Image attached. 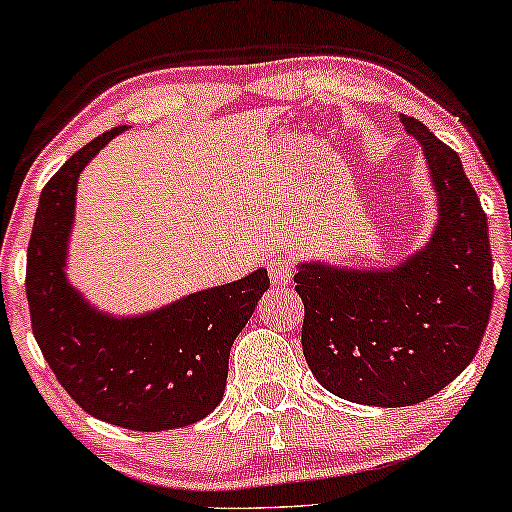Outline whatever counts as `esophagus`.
I'll return each mask as SVG.
<instances>
[{
	"label": "esophagus",
	"mask_w": 512,
	"mask_h": 512,
	"mask_svg": "<svg viewBox=\"0 0 512 512\" xmlns=\"http://www.w3.org/2000/svg\"><path fill=\"white\" fill-rule=\"evenodd\" d=\"M293 261L289 254H272L268 258V275L272 279V284L282 286V284H289L291 277H293Z\"/></svg>",
	"instance_id": "obj_1"
}]
</instances>
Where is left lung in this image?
<instances>
[{"label": "left lung", "mask_w": 512, "mask_h": 512, "mask_svg": "<svg viewBox=\"0 0 512 512\" xmlns=\"http://www.w3.org/2000/svg\"><path fill=\"white\" fill-rule=\"evenodd\" d=\"M422 146L438 219L429 242L391 268L298 263L303 354L319 384L345 401L405 408L464 373L494 300L487 216L450 146L401 114Z\"/></svg>", "instance_id": "left-lung-1"}]
</instances>
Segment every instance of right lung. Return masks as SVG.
Segmentation results:
<instances>
[{"mask_svg":"<svg viewBox=\"0 0 512 512\" xmlns=\"http://www.w3.org/2000/svg\"><path fill=\"white\" fill-rule=\"evenodd\" d=\"M114 128L76 151L41 191L27 247V303L48 366L88 415L132 431L205 419L226 391L230 347L268 291V270L142 314H111L67 277L76 184Z\"/></svg>","mask_w":512,"mask_h":512,"instance_id":"obj_1","label":"right lung"}]
</instances>
